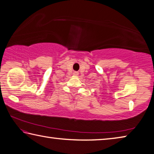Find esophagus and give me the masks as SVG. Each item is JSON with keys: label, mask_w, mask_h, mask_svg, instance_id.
<instances>
[{"label": "esophagus", "mask_w": 154, "mask_h": 154, "mask_svg": "<svg viewBox=\"0 0 154 154\" xmlns=\"http://www.w3.org/2000/svg\"><path fill=\"white\" fill-rule=\"evenodd\" d=\"M78 75H79V72H77V71H75V72H73V75H74V76H77Z\"/></svg>", "instance_id": "1"}]
</instances>
